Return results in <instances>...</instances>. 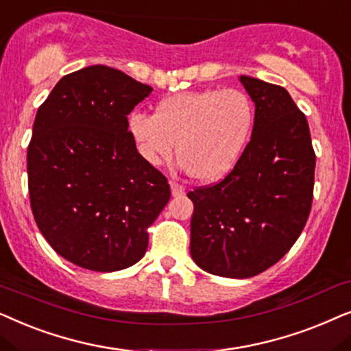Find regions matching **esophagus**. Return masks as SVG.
<instances>
[{"instance_id":"esophagus-1","label":"esophagus","mask_w":351,"mask_h":351,"mask_svg":"<svg viewBox=\"0 0 351 351\" xmlns=\"http://www.w3.org/2000/svg\"><path fill=\"white\" fill-rule=\"evenodd\" d=\"M170 189H171L173 197H180V195H183L186 193L184 186H181L180 183H176V181H170Z\"/></svg>"}]
</instances>
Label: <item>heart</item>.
Instances as JSON below:
<instances>
[{
  "label": "heart",
  "instance_id": "heart-1",
  "mask_svg": "<svg viewBox=\"0 0 351 351\" xmlns=\"http://www.w3.org/2000/svg\"><path fill=\"white\" fill-rule=\"evenodd\" d=\"M138 151L151 165L170 160L199 181H218L234 170L255 127V104L242 90L188 91L158 102L156 114L128 120Z\"/></svg>",
  "mask_w": 351,
  "mask_h": 351
}]
</instances>
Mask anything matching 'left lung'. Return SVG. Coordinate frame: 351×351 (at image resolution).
I'll return each mask as SVG.
<instances>
[{
  "label": "left lung",
  "instance_id": "obj_1",
  "mask_svg": "<svg viewBox=\"0 0 351 351\" xmlns=\"http://www.w3.org/2000/svg\"><path fill=\"white\" fill-rule=\"evenodd\" d=\"M255 127L241 160L218 183L188 193L191 256L215 276L245 279L278 263L305 228L316 156L306 117L286 88L241 75Z\"/></svg>",
  "mask_w": 351,
  "mask_h": 351
}]
</instances>
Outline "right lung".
I'll return each instance as SVG.
<instances>
[{
    "label": "right lung",
    "mask_w": 351,
    "mask_h": 351,
    "mask_svg": "<svg viewBox=\"0 0 351 351\" xmlns=\"http://www.w3.org/2000/svg\"><path fill=\"white\" fill-rule=\"evenodd\" d=\"M152 88L91 65L60 78L36 112L27 151L34 218L49 245L82 268L110 273L139 261L170 184L144 160L128 114Z\"/></svg>",
    "instance_id": "1"
}]
</instances>
